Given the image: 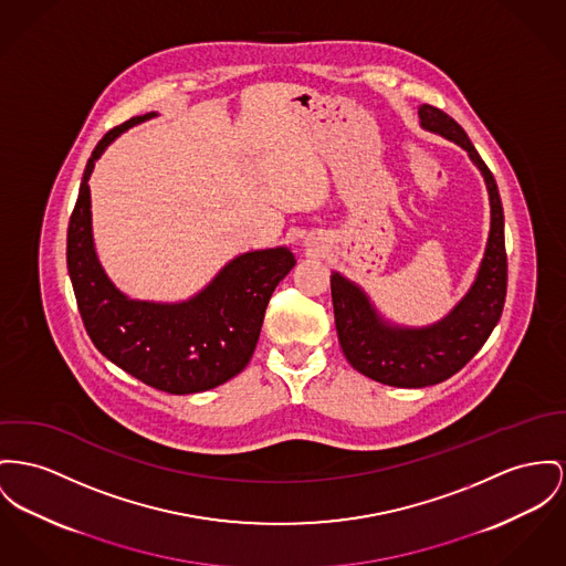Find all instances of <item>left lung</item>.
Segmentation results:
<instances>
[{
  "label": "left lung",
  "mask_w": 566,
  "mask_h": 566,
  "mask_svg": "<svg viewBox=\"0 0 566 566\" xmlns=\"http://www.w3.org/2000/svg\"><path fill=\"white\" fill-rule=\"evenodd\" d=\"M418 117L424 130L468 151L481 171L490 192V238L465 296L429 326L388 322L358 283L340 272L331 274L335 324L347 363L358 374L397 388L433 386L454 376L490 339L506 298L504 212L493 174L451 115L420 105Z\"/></svg>",
  "instance_id": "left-lung-1"
}]
</instances>
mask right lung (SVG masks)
I'll use <instances>...</instances> for the list:
<instances>
[{"mask_svg":"<svg viewBox=\"0 0 566 566\" xmlns=\"http://www.w3.org/2000/svg\"><path fill=\"white\" fill-rule=\"evenodd\" d=\"M156 115L130 117L92 151L69 223L66 264L96 349L151 388L190 395L226 384L249 365L268 301L296 258L287 247L240 253L206 287L180 302L137 301L115 285L96 255L87 182L96 160L124 130Z\"/></svg>","mask_w":566,"mask_h":566,"instance_id":"obj_1","label":"right lung"}]
</instances>
